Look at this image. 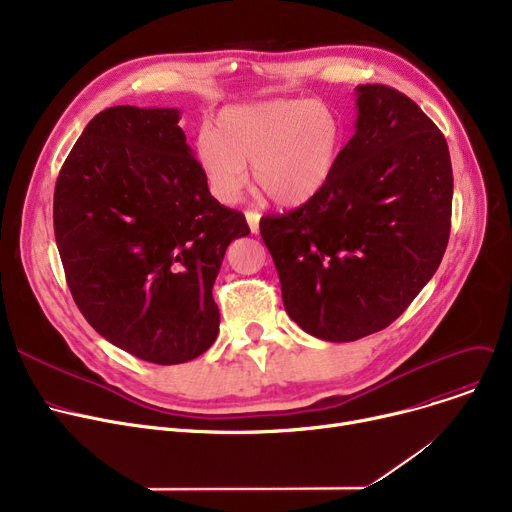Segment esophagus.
<instances>
[{
	"instance_id": "esophagus-1",
	"label": "esophagus",
	"mask_w": 512,
	"mask_h": 512,
	"mask_svg": "<svg viewBox=\"0 0 512 512\" xmlns=\"http://www.w3.org/2000/svg\"><path fill=\"white\" fill-rule=\"evenodd\" d=\"M245 218H247V222H249L251 232L257 234V232H259V213H257V211H247Z\"/></svg>"
}]
</instances>
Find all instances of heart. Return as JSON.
<instances>
[{
    "label": "heart",
    "mask_w": 512,
    "mask_h": 512,
    "mask_svg": "<svg viewBox=\"0 0 512 512\" xmlns=\"http://www.w3.org/2000/svg\"><path fill=\"white\" fill-rule=\"evenodd\" d=\"M344 128L332 107L305 99H278L224 110L197 143V164L209 193L236 203L247 184L282 207L313 199L330 180Z\"/></svg>",
    "instance_id": "obj_1"
}]
</instances>
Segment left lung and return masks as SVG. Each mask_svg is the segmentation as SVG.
I'll use <instances>...</instances> for the list:
<instances>
[{"instance_id": "left-lung-1", "label": "left lung", "mask_w": 512, "mask_h": 512, "mask_svg": "<svg viewBox=\"0 0 512 512\" xmlns=\"http://www.w3.org/2000/svg\"><path fill=\"white\" fill-rule=\"evenodd\" d=\"M357 110V130L326 186L259 222L286 313L328 342L388 328L432 280L450 236L444 134L386 85H359Z\"/></svg>"}]
</instances>
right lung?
<instances>
[{"instance_id": "add662e5", "label": "right lung", "mask_w": 512, "mask_h": 512, "mask_svg": "<svg viewBox=\"0 0 512 512\" xmlns=\"http://www.w3.org/2000/svg\"><path fill=\"white\" fill-rule=\"evenodd\" d=\"M176 107L116 105L80 134L53 193V232L80 313L157 365L218 338L213 282L245 215L213 199Z\"/></svg>"}]
</instances>
